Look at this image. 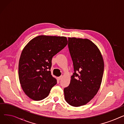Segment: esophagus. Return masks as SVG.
<instances>
[{
  "label": "esophagus",
  "instance_id": "obj_1",
  "mask_svg": "<svg viewBox=\"0 0 124 124\" xmlns=\"http://www.w3.org/2000/svg\"><path fill=\"white\" fill-rule=\"evenodd\" d=\"M62 78V76H60V77H58L57 78V79H58V80H60Z\"/></svg>",
  "mask_w": 124,
  "mask_h": 124
}]
</instances>
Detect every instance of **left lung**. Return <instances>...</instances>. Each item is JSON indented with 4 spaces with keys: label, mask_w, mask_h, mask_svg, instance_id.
I'll use <instances>...</instances> for the list:
<instances>
[{
    "label": "left lung",
    "mask_w": 124,
    "mask_h": 124,
    "mask_svg": "<svg viewBox=\"0 0 124 124\" xmlns=\"http://www.w3.org/2000/svg\"><path fill=\"white\" fill-rule=\"evenodd\" d=\"M68 45L74 72L69 85L64 89V98L70 105L78 107L86 105L98 92L104 62L99 49L87 39L68 38Z\"/></svg>",
    "instance_id": "left-lung-1"
}]
</instances>
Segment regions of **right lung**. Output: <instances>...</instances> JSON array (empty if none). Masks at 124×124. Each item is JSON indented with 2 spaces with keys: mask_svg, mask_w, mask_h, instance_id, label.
Instances as JSON below:
<instances>
[{
  "mask_svg": "<svg viewBox=\"0 0 124 124\" xmlns=\"http://www.w3.org/2000/svg\"><path fill=\"white\" fill-rule=\"evenodd\" d=\"M67 42L65 37L41 35L32 39L23 49L18 64L19 80L24 93L31 100L44 99L56 84L50 71L52 59Z\"/></svg>",
  "mask_w": 124,
  "mask_h": 124,
  "instance_id": "obj_1",
  "label": "right lung"
}]
</instances>
